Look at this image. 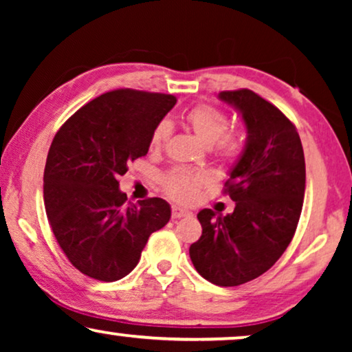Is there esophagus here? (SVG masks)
I'll return each mask as SVG.
<instances>
[{"mask_svg":"<svg viewBox=\"0 0 352 352\" xmlns=\"http://www.w3.org/2000/svg\"><path fill=\"white\" fill-rule=\"evenodd\" d=\"M171 216H173V219H179V218H189V216H192V213L189 210L181 208V206H173Z\"/></svg>","mask_w":352,"mask_h":352,"instance_id":"34e87169","label":"esophagus"}]
</instances>
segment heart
Instances as JSON below:
<instances>
[{
    "instance_id": "obj_1",
    "label": "heart",
    "mask_w": 352,
    "mask_h": 352,
    "mask_svg": "<svg viewBox=\"0 0 352 352\" xmlns=\"http://www.w3.org/2000/svg\"><path fill=\"white\" fill-rule=\"evenodd\" d=\"M182 122L195 138L205 144L213 146V153L216 160L230 165L240 157L243 151V136L242 133L232 131L226 133L228 129V117L219 109L210 104H199L190 110H187ZM171 136V124L168 122H160L152 129L151 151L160 152L166 146L168 139ZM208 184V175L204 171H192L177 168L165 176L163 187L165 192L173 200L179 204H194L199 197L201 187Z\"/></svg>"
}]
</instances>
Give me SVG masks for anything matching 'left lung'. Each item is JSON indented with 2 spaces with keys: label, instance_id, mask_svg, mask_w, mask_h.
I'll return each instance as SVG.
<instances>
[{
  "label": "left lung",
  "instance_id": "1",
  "mask_svg": "<svg viewBox=\"0 0 352 352\" xmlns=\"http://www.w3.org/2000/svg\"><path fill=\"white\" fill-rule=\"evenodd\" d=\"M219 99L242 113L247 144L226 182L234 213L201 210V235L189 254L197 272L219 287H237L269 271L300 221L306 165L295 124L250 89L223 91Z\"/></svg>",
  "mask_w": 352,
  "mask_h": 352
}]
</instances>
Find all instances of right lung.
Wrapping results in <instances>:
<instances>
[{
	"label": "right lung",
	"mask_w": 352,
	"mask_h": 352,
	"mask_svg": "<svg viewBox=\"0 0 352 352\" xmlns=\"http://www.w3.org/2000/svg\"><path fill=\"white\" fill-rule=\"evenodd\" d=\"M175 104L171 94L110 91L76 110L52 139L43 177L46 216L85 276L102 282L128 276L151 234L170 221L163 199L126 201L118 177L147 155L152 129Z\"/></svg>",
	"instance_id": "right-lung-1"
}]
</instances>
